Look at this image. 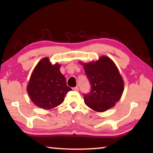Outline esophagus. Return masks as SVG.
Wrapping results in <instances>:
<instances>
[{
	"mask_svg": "<svg viewBox=\"0 0 153 153\" xmlns=\"http://www.w3.org/2000/svg\"><path fill=\"white\" fill-rule=\"evenodd\" d=\"M72 89H73V91H79V88L77 86L74 87Z\"/></svg>",
	"mask_w": 153,
	"mask_h": 153,
	"instance_id": "obj_1",
	"label": "esophagus"
}]
</instances>
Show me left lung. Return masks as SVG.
I'll list each match as a JSON object with an SVG mask.
<instances>
[{
  "label": "left lung",
  "instance_id": "obj_1",
  "mask_svg": "<svg viewBox=\"0 0 153 153\" xmlns=\"http://www.w3.org/2000/svg\"><path fill=\"white\" fill-rule=\"evenodd\" d=\"M91 88L83 94L85 104L92 109L104 112L120 100L124 83L118 68L111 59L102 56L99 60L83 63Z\"/></svg>",
  "mask_w": 153,
  "mask_h": 153
}]
</instances>
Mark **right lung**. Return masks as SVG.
<instances>
[{"mask_svg":"<svg viewBox=\"0 0 153 153\" xmlns=\"http://www.w3.org/2000/svg\"><path fill=\"white\" fill-rule=\"evenodd\" d=\"M60 65H52L48 58L42 59L33 70L27 91L30 100L39 107L51 109L63 102L65 95L72 91L67 85Z\"/></svg>","mask_w":153,"mask_h":153,"instance_id":"1","label":"right lung"}]
</instances>
